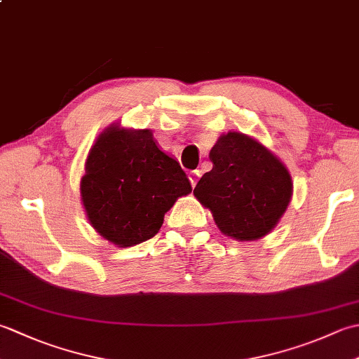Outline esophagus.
Listing matches in <instances>:
<instances>
[{"mask_svg": "<svg viewBox=\"0 0 359 359\" xmlns=\"http://www.w3.org/2000/svg\"><path fill=\"white\" fill-rule=\"evenodd\" d=\"M201 175H202V172L199 171V170H196V171H191L188 174V179H189V182H191V185L193 187H196V184L197 182H199V179H201Z\"/></svg>", "mask_w": 359, "mask_h": 359, "instance_id": "34e87169", "label": "esophagus"}]
</instances>
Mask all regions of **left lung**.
<instances>
[{
    "label": "left lung",
    "mask_w": 359,
    "mask_h": 359,
    "mask_svg": "<svg viewBox=\"0 0 359 359\" xmlns=\"http://www.w3.org/2000/svg\"><path fill=\"white\" fill-rule=\"evenodd\" d=\"M212 170L194 188L220 233L239 242L273 231L292 201L293 182L280 158L247 134L230 131L210 151Z\"/></svg>",
    "instance_id": "1"
}]
</instances>
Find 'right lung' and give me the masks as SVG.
<instances>
[{"instance_id": "add662e5", "label": "right lung", "mask_w": 359, "mask_h": 359, "mask_svg": "<svg viewBox=\"0 0 359 359\" xmlns=\"http://www.w3.org/2000/svg\"><path fill=\"white\" fill-rule=\"evenodd\" d=\"M191 185L177 160L157 147L149 129L112 123L97 137L80 182L90 226L118 248L158 233L165 212Z\"/></svg>"}]
</instances>
